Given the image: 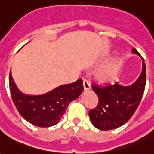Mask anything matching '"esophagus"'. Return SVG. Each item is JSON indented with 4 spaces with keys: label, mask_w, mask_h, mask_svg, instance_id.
<instances>
[{
    "label": "esophagus",
    "mask_w": 154,
    "mask_h": 154,
    "mask_svg": "<svg viewBox=\"0 0 154 154\" xmlns=\"http://www.w3.org/2000/svg\"><path fill=\"white\" fill-rule=\"evenodd\" d=\"M90 89V84L88 82V81L86 79H83V90L87 91Z\"/></svg>",
    "instance_id": "esophagus-1"
}]
</instances>
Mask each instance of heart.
<instances>
[{
	"instance_id": "b5f03b06",
	"label": "heart",
	"mask_w": 154,
	"mask_h": 154,
	"mask_svg": "<svg viewBox=\"0 0 154 154\" xmlns=\"http://www.w3.org/2000/svg\"><path fill=\"white\" fill-rule=\"evenodd\" d=\"M119 66V63L118 60L112 62L111 63L109 64L106 67H105L103 70L100 72L98 75V79L103 82H109L113 79L114 76L116 75V71L118 69Z\"/></svg>"
}]
</instances>
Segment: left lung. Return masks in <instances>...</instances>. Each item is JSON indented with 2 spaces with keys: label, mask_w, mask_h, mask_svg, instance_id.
<instances>
[{
  "label": "left lung",
  "mask_w": 154,
  "mask_h": 154,
  "mask_svg": "<svg viewBox=\"0 0 154 154\" xmlns=\"http://www.w3.org/2000/svg\"><path fill=\"white\" fill-rule=\"evenodd\" d=\"M132 53L141 57L135 48ZM145 83L146 66L143 59L142 72L132 85L124 87L118 82L107 87L92 85L91 88L98 97L97 106L89 111L92 125L100 130L114 129L125 125L139 106Z\"/></svg>",
  "instance_id": "left-lung-1"
}]
</instances>
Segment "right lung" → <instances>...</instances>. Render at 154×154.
<instances>
[{
	"label": "right lung",
	"mask_w": 154,
	"mask_h": 154,
	"mask_svg": "<svg viewBox=\"0 0 154 154\" xmlns=\"http://www.w3.org/2000/svg\"><path fill=\"white\" fill-rule=\"evenodd\" d=\"M10 90L19 113L32 125L38 127L55 125L63 116L70 102L83 91L82 80L62 85L47 93L38 96L26 95L19 90L10 72Z\"/></svg>",
	"instance_id": "right-lung-1"
}]
</instances>
